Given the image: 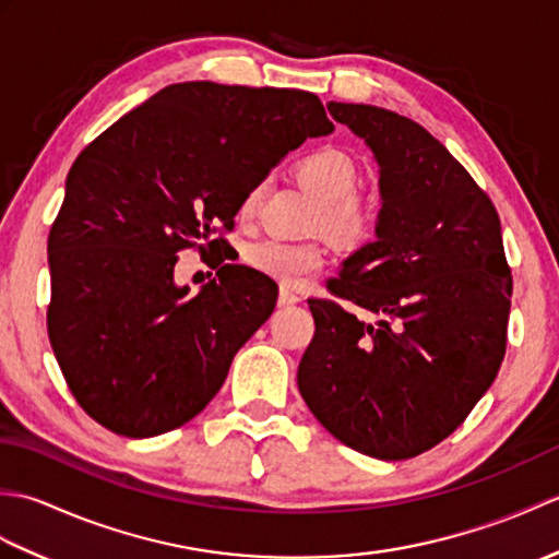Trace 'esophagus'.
I'll use <instances>...</instances> for the list:
<instances>
[{"label": "esophagus", "instance_id": "esophagus-1", "mask_svg": "<svg viewBox=\"0 0 559 559\" xmlns=\"http://www.w3.org/2000/svg\"><path fill=\"white\" fill-rule=\"evenodd\" d=\"M298 302H300V295H295L288 288H281V293H278V305L281 307H290V305H298Z\"/></svg>", "mask_w": 559, "mask_h": 559}]
</instances>
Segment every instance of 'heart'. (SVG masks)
Returning <instances> with one entry per match:
<instances>
[{"mask_svg": "<svg viewBox=\"0 0 559 559\" xmlns=\"http://www.w3.org/2000/svg\"><path fill=\"white\" fill-rule=\"evenodd\" d=\"M295 180L319 199L314 225L343 245H358L370 237L377 213L365 197L355 194L360 173L348 153L322 146L295 163ZM261 201V187H254L240 204V216H254ZM245 261L261 276L283 286L312 276L326 264V247L322 242H283L264 237L245 249Z\"/></svg>", "mask_w": 559, "mask_h": 559, "instance_id": "1", "label": "heart"}]
</instances>
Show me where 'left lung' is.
Instances as JSON below:
<instances>
[{
    "instance_id": "left-lung-1",
    "label": "left lung",
    "mask_w": 559,
    "mask_h": 559,
    "mask_svg": "<svg viewBox=\"0 0 559 559\" xmlns=\"http://www.w3.org/2000/svg\"><path fill=\"white\" fill-rule=\"evenodd\" d=\"M326 108L372 151L382 199L374 242L355 249L329 288L379 319L307 300L314 338L298 386L338 442L411 459L466 420L502 365L512 273L500 216L418 122L374 105Z\"/></svg>"
}]
</instances>
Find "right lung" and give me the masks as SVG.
Returning <instances> with one entry per match:
<instances>
[{"instance_id":"1","label":"right lung","mask_w":559,"mask_h":559,"mask_svg":"<svg viewBox=\"0 0 559 559\" xmlns=\"http://www.w3.org/2000/svg\"><path fill=\"white\" fill-rule=\"evenodd\" d=\"M334 132L314 93L185 81L120 117L71 165L47 237V334L71 394L144 439L209 406L278 288L225 264L197 295L177 254H218L242 199L305 139Z\"/></svg>"}]
</instances>
